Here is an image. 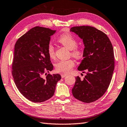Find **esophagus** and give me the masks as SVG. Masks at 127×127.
<instances>
[{
  "mask_svg": "<svg viewBox=\"0 0 127 127\" xmlns=\"http://www.w3.org/2000/svg\"><path fill=\"white\" fill-rule=\"evenodd\" d=\"M67 75H66V74H61V77H62V78L65 77L67 76Z\"/></svg>",
  "mask_w": 127,
  "mask_h": 127,
  "instance_id": "1",
  "label": "esophagus"
}]
</instances>
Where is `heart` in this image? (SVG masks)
Returning a JSON list of instances; mask_svg holds the SVG:
<instances>
[{"label":"heart","instance_id":"b5f03b06","mask_svg":"<svg viewBox=\"0 0 127 127\" xmlns=\"http://www.w3.org/2000/svg\"><path fill=\"white\" fill-rule=\"evenodd\" d=\"M58 41L64 47L70 50L71 56L76 59H80L83 54V49L77 46V41L70 34H64L58 38ZM47 53L51 59L55 58V49L51 43H49L47 48ZM75 66V62L72 59L60 60L55 64L57 72L63 74H67L71 72Z\"/></svg>","mask_w":127,"mask_h":127}]
</instances>
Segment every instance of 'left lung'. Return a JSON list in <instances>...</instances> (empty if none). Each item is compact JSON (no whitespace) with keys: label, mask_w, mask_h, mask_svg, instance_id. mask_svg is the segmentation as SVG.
Wrapping results in <instances>:
<instances>
[{"label":"left lung","mask_w":127,"mask_h":127,"mask_svg":"<svg viewBox=\"0 0 127 127\" xmlns=\"http://www.w3.org/2000/svg\"><path fill=\"white\" fill-rule=\"evenodd\" d=\"M70 31L83 39L85 48L78 70L86 75L76 77L72 89L74 97L85 103H91L102 97L108 88L114 69L112 43L106 34L94 27H72Z\"/></svg>","instance_id":"8db88e82"}]
</instances>
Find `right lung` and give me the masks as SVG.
Here are the masks:
<instances>
[{
  "mask_svg": "<svg viewBox=\"0 0 127 127\" xmlns=\"http://www.w3.org/2000/svg\"><path fill=\"white\" fill-rule=\"evenodd\" d=\"M56 32L43 27L30 30L15 45L12 75L20 93L29 100L40 103L53 95L61 76L48 74L53 69L47 48L51 36Z\"/></svg>",
  "mask_w": 127,
  "mask_h": 127,
  "instance_id": "right-lung-1",
  "label": "right lung"
}]
</instances>
